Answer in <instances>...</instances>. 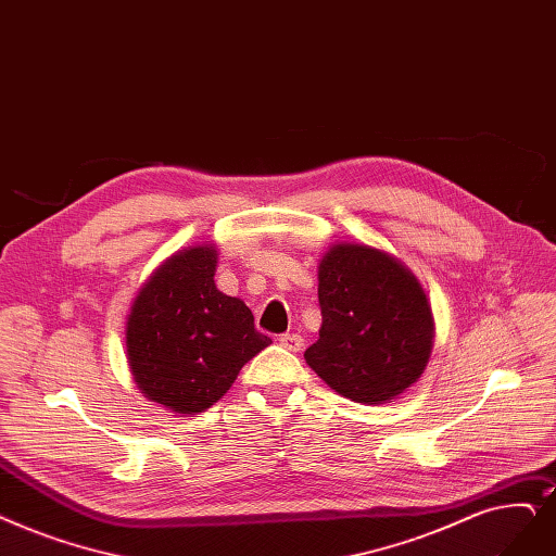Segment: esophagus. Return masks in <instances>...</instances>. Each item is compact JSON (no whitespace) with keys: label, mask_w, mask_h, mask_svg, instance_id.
<instances>
[{"label":"esophagus","mask_w":556,"mask_h":556,"mask_svg":"<svg viewBox=\"0 0 556 556\" xmlns=\"http://www.w3.org/2000/svg\"><path fill=\"white\" fill-rule=\"evenodd\" d=\"M279 345L288 352H300L304 348V338L300 333H283L279 336Z\"/></svg>","instance_id":"34e87169"}]
</instances>
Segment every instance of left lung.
Instances as JSON below:
<instances>
[{"mask_svg": "<svg viewBox=\"0 0 556 556\" xmlns=\"http://www.w3.org/2000/svg\"><path fill=\"white\" fill-rule=\"evenodd\" d=\"M320 338L304 358L329 389L386 404L422 377L433 313L422 283L397 256L366 243H333L318 265Z\"/></svg>", "mask_w": 556, "mask_h": 556, "instance_id": "1", "label": "left lung"}]
</instances>
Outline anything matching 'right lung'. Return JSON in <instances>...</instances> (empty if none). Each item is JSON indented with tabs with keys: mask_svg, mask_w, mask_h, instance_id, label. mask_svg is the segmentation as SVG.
<instances>
[{
	"mask_svg": "<svg viewBox=\"0 0 556 556\" xmlns=\"http://www.w3.org/2000/svg\"><path fill=\"white\" fill-rule=\"evenodd\" d=\"M215 265L213 243L167 256L140 286L127 316V361L138 391L177 416L206 412L273 343L256 331L243 300L218 291Z\"/></svg>",
	"mask_w": 556,
	"mask_h": 556,
	"instance_id": "add662e5",
	"label": "right lung"
}]
</instances>
